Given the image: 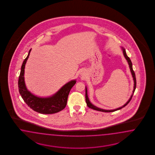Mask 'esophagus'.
I'll use <instances>...</instances> for the list:
<instances>
[{
    "instance_id": "obj_1",
    "label": "esophagus",
    "mask_w": 155,
    "mask_h": 155,
    "mask_svg": "<svg viewBox=\"0 0 155 155\" xmlns=\"http://www.w3.org/2000/svg\"><path fill=\"white\" fill-rule=\"evenodd\" d=\"M82 75H83V74H82Z\"/></svg>"
}]
</instances>
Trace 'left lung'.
<instances>
[{
    "label": "left lung",
    "instance_id": "1",
    "mask_svg": "<svg viewBox=\"0 0 155 155\" xmlns=\"http://www.w3.org/2000/svg\"><path fill=\"white\" fill-rule=\"evenodd\" d=\"M122 51H123V55L125 57V58L127 60V62H128V64L129 65V67H130V71H131V73L132 75V77H133V80H134V90H133V91H132V94L131 96L130 97V98L129 99V100L127 102V103H126L124 105H123L122 107H119V108H116V109H114V110H104V109H102V108H98L97 107H96L95 106L93 105L92 103L90 102V101H89V99L88 98V95H87V87H86V94H85V98H86V102L87 103V106L90 108H92V109H94L95 110H97L99 111H102V112H105V113H110V112H114V111H117L119 110H120L122 109L123 107H125L126 105H127L128 103L130 102L131 99H132V97L133 96V94L135 92V90L136 89V77H135V72L134 71H133V69H132V62L130 60V58L127 56V54H126V50L124 48H123V47H122Z\"/></svg>",
    "mask_w": 155,
    "mask_h": 155
}]
</instances>
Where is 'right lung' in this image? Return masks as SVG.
<instances>
[{
	"label": "right lung",
	"mask_w": 155,
	"mask_h": 155,
	"mask_svg": "<svg viewBox=\"0 0 155 155\" xmlns=\"http://www.w3.org/2000/svg\"><path fill=\"white\" fill-rule=\"evenodd\" d=\"M31 51V49L29 51L28 56L24 60L21 68L18 81L19 93L24 101L35 111L43 114L58 113L65 107L69 92L72 87L75 84L76 81L72 80L68 82L56 93L49 97L41 98L32 94L26 87L24 77L25 66Z\"/></svg>",
	"instance_id": "add662e5"
}]
</instances>
